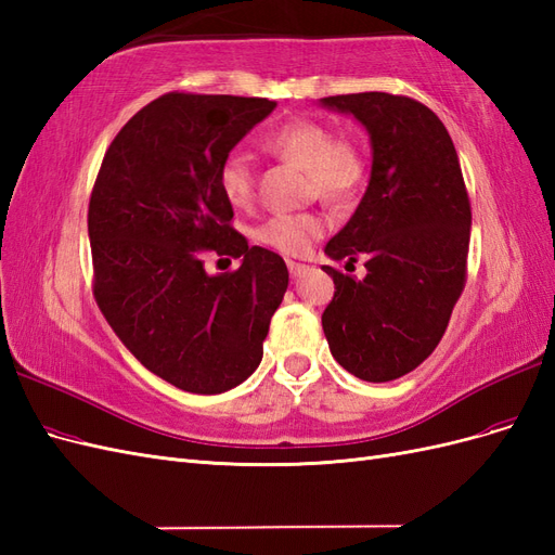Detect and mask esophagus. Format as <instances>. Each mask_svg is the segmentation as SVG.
Listing matches in <instances>:
<instances>
[{"instance_id":"1","label":"esophagus","mask_w":555,"mask_h":555,"mask_svg":"<svg viewBox=\"0 0 555 555\" xmlns=\"http://www.w3.org/2000/svg\"><path fill=\"white\" fill-rule=\"evenodd\" d=\"M287 268H289L292 278H298V275H304L308 271V266L306 263H298V261H287Z\"/></svg>"}]
</instances>
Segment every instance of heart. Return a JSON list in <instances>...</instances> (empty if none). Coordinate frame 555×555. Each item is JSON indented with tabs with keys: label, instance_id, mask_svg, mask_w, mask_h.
<instances>
[{
	"label": "heart",
	"instance_id": "obj_1",
	"mask_svg": "<svg viewBox=\"0 0 555 555\" xmlns=\"http://www.w3.org/2000/svg\"><path fill=\"white\" fill-rule=\"evenodd\" d=\"M263 145L304 169L310 178V190L328 204H345L365 180L361 150L351 141L335 139L326 125L308 117L278 125L263 139ZM217 184L229 206L245 208L255 194V169L249 157L238 150L229 153L217 171ZM324 227V217L317 212H280L255 229V241L280 255L298 257L322 236Z\"/></svg>",
	"mask_w": 555,
	"mask_h": 555
}]
</instances>
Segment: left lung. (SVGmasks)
I'll use <instances>...</instances> for the list:
<instances>
[{"instance_id":"1","label":"left lung","mask_w":555,"mask_h":555,"mask_svg":"<svg viewBox=\"0 0 555 555\" xmlns=\"http://www.w3.org/2000/svg\"><path fill=\"white\" fill-rule=\"evenodd\" d=\"M354 115L373 147L371 182L326 255L357 280L324 266L335 294L322 314L333 359L365 382L412 373L438 347L465 287L469 198L447 127L416 99L359 92L322 99Z\"/></svg>"}]
</instances>
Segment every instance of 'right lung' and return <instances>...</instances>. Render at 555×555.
Masks as SVG:
<instances>
[{
    "instance_id": "obj_1",
    "label": "right lung",
    "mask_w": 555,
    "mask_h": 555,
    "mask_svg": "<svg viewBox=\"0 0 555 555\" xmlns=\"http://www.w3.org/2000/svg\"><path fill=\"white\" fill-rule=\"evenodd\" d=\"M278 104L169 92L108 145L88 210L94 298L150 373L190 393H224L257 371L289 271L231 227L217 171ZM206 250L242 259L208 276Z\"/></svg>"
}]
</instances>
